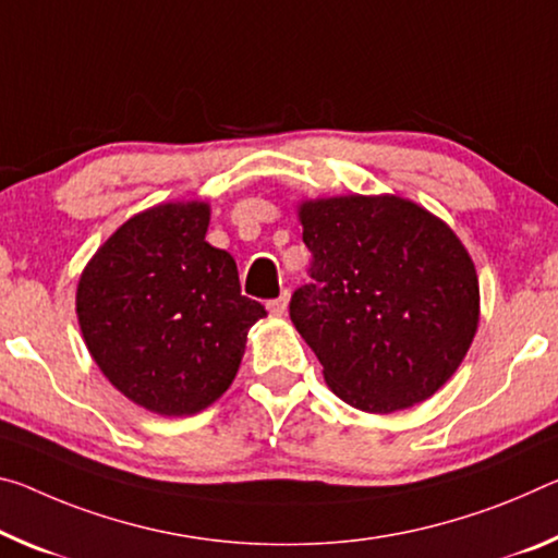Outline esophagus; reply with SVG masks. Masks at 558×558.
I'll return each instance as SVG.
<instances>
[{
    "label": "esophagus",
    "instance_id": "1",
    "mask_svg": "<svg viewBox=\"0 0 558 558\" xmlns=\"http://www.w3.org/2000/svg\"><path fill=\"white\" fill-rule=\"evenodd\" d=\"M288 300H290L288 290H282V293H280L278 298L268 300V311H270V315H282V313H286V311H288Z\"/></svg>",
    "mask_w": 558,
    "mask_h": 558
}]
</instances>
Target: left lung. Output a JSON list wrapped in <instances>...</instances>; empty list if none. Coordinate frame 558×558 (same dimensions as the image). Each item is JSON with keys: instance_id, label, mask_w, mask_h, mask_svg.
I'll list each match as a JSON object with an SVG mask.
<instances>
[{"instance_id": "1", "label": "left lung", "mask_w": 558, "mask_h": 558, "mask_svg": "<svg viewBox=\"0 0 558 558\" xmlns=\"http://www.w3.org/2000/svg\"><path fill=\"white\" fill-rule=\"evenodd\" d=\"M313 282L290 320L330 390L362 412L424 402L474 340L480 280L452 228L397 196H340L300 206Z\"/></svg>"}]
</instances>
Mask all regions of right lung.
I'll use <instances>...</instances> for the list:
<instances>
[{"instance_id":"obj_1","label":"right lung","mask_w":558,"mask_h":558,"mask_svg":"<svg viewBox=\"0 0 558 558\" xmlns=\"http://www.w3.org/2000/svg\"><path fill=\"white\" fill-rule=\"evenodd\" d=\"M208 203H166L126 220L86 265L76 315L119 392L166 417L216 402L265 307L241 295L231 253L206 241Z\"/></svg>"}]
</instances>
